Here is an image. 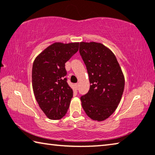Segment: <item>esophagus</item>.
<instances>
[{
  "label": "esophagus",
  "instance_id": "1",
  "mask_svg": "<svg viewBox=\"0 0 155 155\" xmlns=\"http://www.w3.org/2000/svg\"><path fill=\"white\" fill-rule=\"evenodd\" d=\"M78 86H79V85H78V84H75V87L77 88V89L78 88Z\"/></svg>",
  "mask_w": 155,
  "mask_h": 155
}]
</instances>
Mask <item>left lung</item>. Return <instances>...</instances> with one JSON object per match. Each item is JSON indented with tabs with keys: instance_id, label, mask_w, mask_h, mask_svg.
<instances>
[{
	"instance_id": "8db88e82",
	"label": "left lung",
	"mask_w": 155,
	"mask_h": 155,
	"mask_svg": "<svg viewBox=\"0 0 155 155\" xmlns=\"http://www.w3.org/2000/svg\"><path fill=\"white\" fill-rule=\"evenodd\" d=\"M80 53L89 75V92L80 97L85 113L94 120L102 121L112 114L120 103L125 77L115 54L102 44L80 43Z\"/></svg>"
}]
</instances>
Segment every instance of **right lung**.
Here are the masks:
<instances>
[{
    "instance_id": "1",
    "label": "right lung",
    "mask_w": 155,
    "mask_h": 155,
    "mask_svg": "<svg viewBox=\"0 0 155 155\" xmlns=\"http://www.w3.org/2000/svg\"><path fill=\"white\" fill-rule=\"evenodd\" d=\"M79 49V43L55 42L35 58L32 83L39 107L51 120H59L69 107L73 90L66 82L65 63Z\"/></svg>"
}]
</instances>
